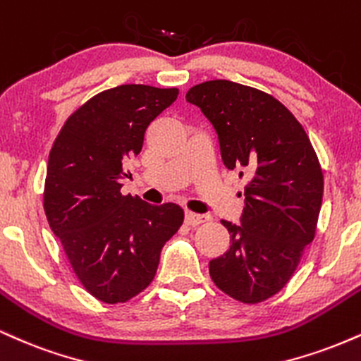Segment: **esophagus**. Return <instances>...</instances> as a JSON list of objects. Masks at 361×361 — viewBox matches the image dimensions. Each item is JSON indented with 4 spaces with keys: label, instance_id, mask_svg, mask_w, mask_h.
Wrapping results in <instances>:
<instances>
[{
    "label": "esophagus",
    "instance_id": "34e87169",
    "mask_svg": "<svg viewBox=\"0 0 361 361\" xmlns=\"http://www.w3.org/2000/svg\"><path fill=\"white\" fill-rule=\"evenodd\" d=\"M206 216H202V214H196V213H185V224H188V226H199V224L201 223H204L206 221Z\"/></svg>",
    "mask_w": 361,
    "mask_h": 361
}]
</instances>
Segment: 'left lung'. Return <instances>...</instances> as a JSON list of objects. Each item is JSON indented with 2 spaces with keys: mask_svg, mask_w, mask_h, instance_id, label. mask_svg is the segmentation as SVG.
<instances>
[{
  "mask_svg": "<svg viewBox=\"0 0 361 361\" xmlns=\"http://www.w3.org/2000/svg\"><path fill=\"white\" fill-rule=\"evenodd\" d=\"M218 133L223 164L247 176L241 226L221 221L230 248L209 262L219 290L243 304L281 292L314 240L324 177L295 116L260 89L206 80L185 94Z\"/></svg>",
  "mask_w": 361,
  "mask_h": 361,
  "instance_id": "1",
  "label": "left lung"
}]
</instances>
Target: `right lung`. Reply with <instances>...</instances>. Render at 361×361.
<instances>
[{"instance_id": "add662e5", "label": "right lung", "mask_w": 361, "mask_h": 361, "mask_svg": "<svg viewBox=\"0 0 361 361\" xmlns=\"http://www.w3.org/2000/svg\"><path fill=\"white\" fill-rule=\"evenodd\" d=\"M179 89L123 84L92 96L67 118L47 165L44 209L54 235L89 294L126 302L154 281L160 252L184 211L121 194L125 165L143 147L152 121Z\"/></svg>"}]
</instances>
